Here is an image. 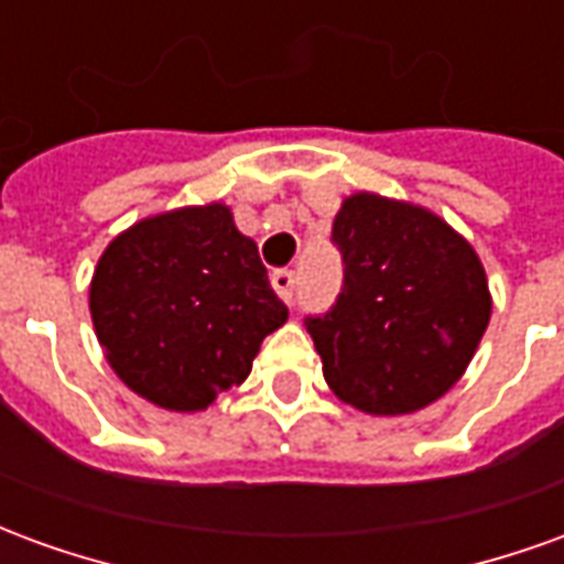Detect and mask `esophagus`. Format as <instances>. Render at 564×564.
<instances>
[{"label": "esophagus", "mask_w": 564, "mask_h": 564, "mask_svg": "<svg viewBox=\"0 0 564 564\" xmlns=\"http://www.w3.org/2000/svg\"><path fill=\"white\" fill-rule=\"evenodd\" d=\"M271 286H274V293L281 295L283 302H293L295 293V271L290 269H278L271 274Z\"/></svg>", "instance_id": "34e87169"}]
</instances>
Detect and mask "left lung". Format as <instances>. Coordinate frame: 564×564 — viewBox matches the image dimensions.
Listing matches in <instances>:
<instances>
[{"label":"left lung","mask_w":564,"mask_h":564,"mask_svg":"<svg viewBox=\"0 0 564 564\" xmlns=\"http://www.w3.org/2000/svg\"><path fill=\"white\" fill-rule=\"evenodd\" d=\"M332 241L341 293L332 311L305 319L329 390L375 416L437 402L489 326L480 257L437 214L378 193L344 198Z\"/></svg>","instance_id":"left-lung-1"}]
</instances>
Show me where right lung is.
Segmentation results:
<instances>
[{"mask_svg": "<svg viewBox=\"0 0 564 564\" xmlns=\"http://www.w3.org/2000/svg\"><path fill=\"white\" fill-rule=\"evenodd\" d=\"M253 238L210 202L139 220L105 247L90 317L105 359L156 408L193 414L245 383L286 323Z\"/></svg>", "mask_w": 564, "mask_h": 564, "instance_id": "right-lung-1", "label": "right lung"}]
</instances>
